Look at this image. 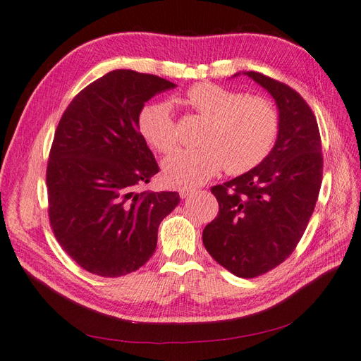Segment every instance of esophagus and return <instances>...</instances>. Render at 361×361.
<instances>
[{
	"label": "esophagus",
	"mask_w": 361,
	"mask_h": 361,
	"mask_svg": "<svg viewBox=\"0 0 361 361\" xmlns=\"http://www.w3.org/2000/svg\"><path fill=\"white\" fill-rule=\"evenodd\" d=\"M195 192L194 188H188V187H180L179 188V195L182 199H188L190 195H192Z\"/></svg>",
	"instance_id": "34e87169"
}]
</instances>
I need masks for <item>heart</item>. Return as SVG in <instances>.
Returning a JSON list of instances; mask_svg holds the SVG:
<instances>
[{
    "label": "heart",
    "mask_w": 361,
    "mask_h": 361,
    "mask_svg": "<svg viewBox=\"0 0 361 361\" xmlns=\"http://www.w3.org/2000/svg\"><path fill=\"white\" fill-rule=\"evenodd\" d=\"M183 104L206 123L199 137L200 147L179 150L164 162V176L171 183L200 185L223 167L228 174L245 173L264 161L274 143L279 118L265 97L199 82L185 93ZM138 130L159 154L176 147V123L166 102L141 108Z\"/></svg>",
    "instance_id": "heart-1"
}]
</instances>
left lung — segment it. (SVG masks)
<instances>
[{"instance_id":"8db88e82","label":"left lung","mask_w":361,"mask_h":361,"mask_svg":"<svg viewBox=\"0 0 361 361\" xmlns=\"http://www.w3.org/2000/svg\"><path fill=\"white\" fill-rule=\"evenodd\" d=\"M243 73L274 97L277 140L255 169L211 188L220 212L204 227L203 244L232 274L253 279L280 265L300 243L318 200L324 162L307 102L269 76Z\"/></svg>"}]
</instances>
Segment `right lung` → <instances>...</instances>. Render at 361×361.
I'll list each match as a JSON object with an SVG mask.
<instances>
[{
	"label": "right lung",
	"mask_w": 361,
	"mask_h": 361,
	"mask_svg": "<svg viewBox=\"0 0 361 361\" xmlns=\"http://www.w3.org/2000/svg\"><path fill=\"white\" fill-rule=\"evenodd\" d=\"M174 87L117 69L87 85L60 118L47 169L49 223L63 250L92 274L120 277L143 267L159 223L180 202L176 191H137L159 171L138 114Z\"/></svg>",
	"instance_id": "right-lung-1"
}]
</instances>
